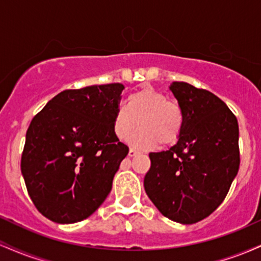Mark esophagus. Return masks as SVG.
I'll use <instances>...</instances> for the list:
<instances>
[{
  "mask_svg": "<svg viewBox=\"0 0 261 261\" xmlns=\"http://www.w3.org/2000/svg\"><path fill=\"white\" fill-rule=\"evenodd\" d=\"M139 153H140V152L136 151V149H135V148L128 149V155H130V157H135V155H137Z\"/></svg>",
  "mask_w": 261,
  "mask_h": 261,
  "instance_id": "34e87169",
  "label": "esophagus"
}]
</instances>
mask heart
Returning a JSON list of instances; mask_svg holds the SVG:
<instances>
[{
	"mask_svg": "<svg viewBox=\"0 0 261 261\" xmlns=\"http://www.w3.org/2000/svg\"><path fill=\"white\" fill-rule=\"evenodd\" d=\"M137 124L141 128L131 136L130 142L139 148H151L160 142L170 146L180 137L184 126V112L176 101L151 86L131 93L126 106H119L114 114V133L126 140Z\"/></svg>",
	"mask_w": 261,
	"mask_h": 261,
	"instance_id": "heart-1",
	"label": "heart"
}]
</instances>
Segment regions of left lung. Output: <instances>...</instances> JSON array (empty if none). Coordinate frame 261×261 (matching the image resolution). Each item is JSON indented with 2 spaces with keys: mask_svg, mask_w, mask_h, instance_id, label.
<instances>
[{
  "mask_svg": "<svg viewBox=\"0 0 261 261\" xmlns=\"http://www.w3.org/2000/svg\"><path fill=\"white\" fill-rule=\"evenodd\" d=\"M169 89L184 112V126L168 151L149 153L143 185L163 216L191 224L222 203L238 173V121L211 92L185 82Z\"/></svg>",
  "mask_w": 261,
  "mask_h": 261,
  "instance_id": "8db88e82",
  "label": "left lung"
}]
</instances>
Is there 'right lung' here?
<instances>
[{"instance_id": "right-lung-1", "label": "right lung", "mask_w": 261, "mask_h": 261, "mask_svg": "<svg viewBox=\"0 0 261 261\" xmlns=\"http://www.w3.org/2000/svg\"><path fill=\"white\" fill-rule=\"evenodd\" d=\"M124 88L110 83L67 89L33 118L20 170L33 203L53 222H80L109 195L128 153L113 127Z\"/></svg>"}]
</instances>
